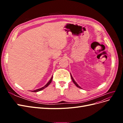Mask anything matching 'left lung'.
<instances>
[{
  "mask_svg": "<svg viewBox=\"0 0 123 123\" xmlns=\"http://www.w3.org/2000/svg\"><path fill=\"white\" fill-rule=\"evenodd\" d=\"M70 75H71V79H72V81H73V82L74 83V84H75V85H76V87H77L80 88L82 89V88H81V87L80 86H79V85H78V84H77V83L76 82V81H75V80H74V79H73V78L72 76L71 75V73H70Z\"/></svg>",
  "mask_w": 123,
  "mask_h": 123,
  "instance_id": "left-lung-1",
  "label": "left lung"
}]
</instances>
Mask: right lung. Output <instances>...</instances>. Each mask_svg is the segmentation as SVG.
<instances>
[{
	"label": "right lung",
	"instance_id": "obj_1",
	"mask_svg": "<svg viewBox=\"0 0 123 123\" xmlns=\"http://www.w3.org/2000/svg\"><path fill=\"white\" fill-rule=\"evenodd\" d=\"M52 78H53V76L51 77V79L50 80L48 81V82L47 83V84L44 86H43V87L42 88H39V89H36V90H33V91H31V92H38V91H41V90H43V89H44V88H46V87H47L48 86H49L50 84H51V81H52Z\"/></svg>",
	"mask_w": 123,
	"mask_h": 123
}]
</instances>
